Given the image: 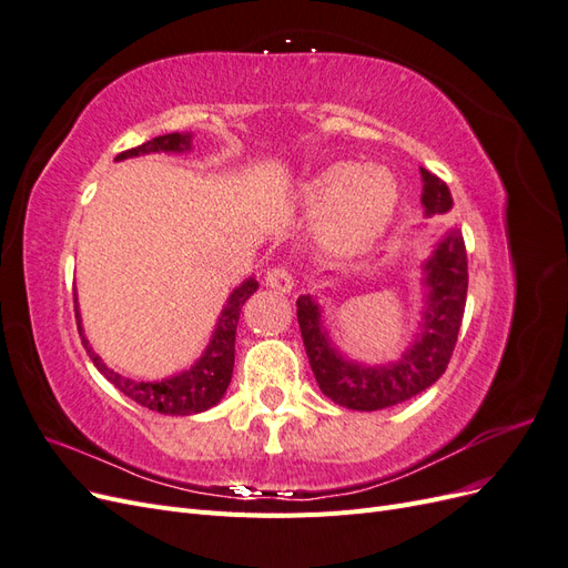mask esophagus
<instances>
[{"mask_svg": "<svg viewBox=\"0 0 568 568\" xmlns=\"http://www.w3.org/2000/svg\"><path fill=\"white\" fill-rule=\"evenodd\" d=\"M265 282L270 288L280 291V294H291V288H294V277H291V272L282 265L267 270L265 274Z\"/></svg>", "mask_w": 568, "mask_h": 568, "instance_id": "obj_1", "label": "esophagus"}]
</instances>
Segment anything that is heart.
<instances>
[{"mask_svg":"<svg viewBox=\"0 0 568 568\" xmlns=\"http://www.w3.org/2000/svg\"><path fill=\"white\" fill-rule=\"evenodd\" d=\"M398 182L382 165L341 161L324 168L303 186L307 211L320 215L322 244L336 255L372 248L398 209Z\"/></svg>","mask_w":568,"mask_h":568,"instance_id":"1","label":"heart"}]
</instances>
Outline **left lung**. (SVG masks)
<instances>
[{
    "label": "left lung",
    "instance_id": "left-lung-1",
    "mask_svg": "<svg viewBox=\"0 0 568 568\" xmlns=\"http://www.w3.org/2000/svg\"><path fill=\"white\" fill-rule=\"evenodd\" d=\"M424 194L422 203L426 215L448 213L453 209L450 189L440 178L422 168ZM426 286V311L419 322V332L400 359L388 365H363L343 357L322 324V311L311 296L296 301L303 346L311 359L320 390L336 405L374 412L393 407L415 398L440 379L448 367L457 334L467 305V248L457 230L445 234L434 255L422 265Z\"/></svg>",
    "mask_w": 568,
    "mask_h": 568
}]
</instances>
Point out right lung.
Wrapping results in <instances>:
<instances>
[{"label":"right lung","mask_w":568,"mask_h":568,"mask_svg":"<svg viewBox=\"0 0 568 568\" xmlns=\"http://www.w3.org/2000/svg\"><path fill=\"white\" fill-rule=\"evenodd\" d=\"M189 149H192V134L170 132V134L153 136V140L144 142L142 146H134V149L118 153L115 159L123 161V159H132V156H142V153H156V151L180 153V151H189ZM255 291H257V282L253 277L242 282V286H236L232 291V296L227 298V305L222 307L209 348L203 351V355L186 372H180L163 382H134V379H128V376H120L111 367H106L104 359H101L92 351L90 341L84 338L82 320L78 313V298H75L78 332L82 338V346H84V351H88L94 367L104 374L120 393H125L130 400H134L136 405H142L146 409L161 412V415H175V417L196 415V412H205L213 405H217L232 382L239 315H242L244 303L255 294Z\"/></svg>","instance_id":"right-lung-1"}]
</instances>
